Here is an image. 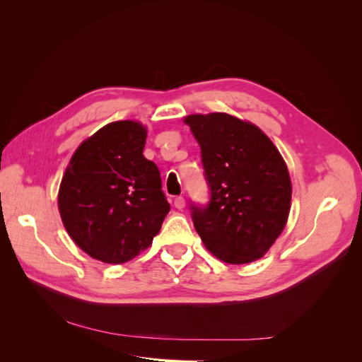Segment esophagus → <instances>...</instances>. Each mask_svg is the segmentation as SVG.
I'll return each mask as SVG.
<instances>
[{"instance_id": "obj_1", "label": "esophagus", "mask_w": 362, "mask_h": 362, "mask_svg": "<svg viewBox=\"0 0 362 362\" xmlns=\"http://www.w3.org/2000/svg\"><path fill=\"white\" fill-rule=\"evenodd\" d=\"M173 205H175V208H178V210H182V208L185 206V199L182 198V196H178V198H175Z\"/></svg>"}]
</instances>
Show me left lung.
Instances as JSON below:
<instances>
[{
    "mask_svg": "<svg viewBox=\"0 0 362 362\" xmlns=\"http://www.w3.org/2000/svg\"><path fill=\"white\" fill-rule=\"evenodd\" d=\"M201 146L206 205L190 204L205 247L229 264L261 258L287 223L291 181L273 141L250 122L226 113L184 119Z\"/></svg>",
    "mask_w": 362,
    "mask_h": 362,
    "instance_id": "1",
    "label": "left lung"
}]
</instances>
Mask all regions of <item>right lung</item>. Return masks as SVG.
I'll list each match as a JSON object with an SVG mask.
<instances>
[{
    "mask_svg": "<svg viewBox=\"0 0 362 362\" xmlns=\"http://www.w3.org/2000/svg\"><path fill=\"white\" fill-rule=\"evenodd\" d=\"M146 128L112 122L74 152L59 190L64 228L80 249L122 264L151 246L170 205L160 170L144 157Z\"/></svg>",
    "mask_w": 362,
    "mask_h": 362,
    "instance_id": "right-lung-1",
    "label": "right lung"
}]
</instances>
